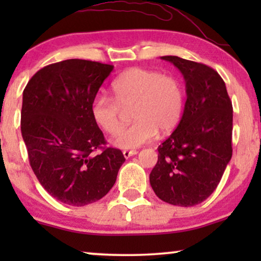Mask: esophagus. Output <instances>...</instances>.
Segmentation results:
<instances>
[{"instance_id":"34e87169","label":"esophagus","mask_w":261,"mask_h":261,"mask_svg":"<svg viewBox=\"0 0 261 261\" xmlns=\"http://www.w3.org/2000/svg\"><path fill=\"white\" fill-rule=\"evenodd\" d=\"M122 153H123V156H124V158L128 159V158H130L132 155L138 154V151H137V149H130V151H128V149H126V151H123Z\"/></svg>"}]
</instances>
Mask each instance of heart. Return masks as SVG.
Segmentation results:
<instances>
[{
    "instance_id": "b5f03b06",
    "label": "heart",
    "mask_w": 261,
    "mask_h": 261,
    "mask_svg": "<svg viewBox=\"0 0 261 261\" xmlns=\"http://www.w3.org/2000/svg\"><path fill=\"white\" fill-rule=\"evenodd\" d=\"M114 98L97 95L91 102L95 123L109 135L122 127L126 110L132 109L135 122L119 134L114 145L133 149L147 144L158 134L172 132L184 109V90L180 82L158 71L133 67L121 73L112 84Z\"/></svg>"
}]
</instances>
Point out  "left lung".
<instances>
[{
	"mask_svg": "<svg viewBox=\"0 0 261 261\" xmlns=\"http://www.w3.org/2000/svg\"><path fill=\"white\" fill-rule=\"evenodd\" d=\"M162 59L183 74L187 102L177 128L158 147L149 183L162 201L194 206L213 194L231 158L233 107L210 66L176 56Z\"/></svg>",
	"mask_w": 261,
	"mask_h": 261,
	"instance_id": "left-lung-1",
	"label": "left lung"
}]
</instances>
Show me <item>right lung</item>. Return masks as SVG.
Listing matches in <instances>:
<instances>
[{
  "mask_svg": "<svg viewBox=\"0 0 261 261\" xmlns=\"http://www.w3.org/2000/svg\"><path fill=\"white\" fill-rule=\"evenodd\" d=\"M113 69L63 60L39 70L23 90L21 133L31 167L42 188L65 204L83 206L105 197L126 160L120 149L105 147L90 110Z\"/></svg>",
  "mask_w": 261,
  "mask_h": 261,
  "instance_id": "obj_1",
  "label": "right lung"
}]
</instances>
